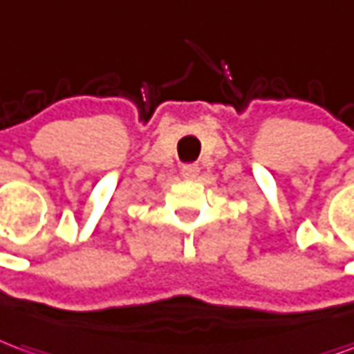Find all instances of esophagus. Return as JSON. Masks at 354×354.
Returning <instances> with one entry per match:
<instances>
[{"mask_svg":"<svg viewBox=\"0 0 354 354\" xmlns=\"http://www.w3.org/2000/svg\"><path fill=\"white\" fill-rule=\"evenodd\" d=\"M199 174V165H185V167H182V176L184 178H195Z\"/></svg>","mask_w":354,"mask_h":354,"instance_id":"esophagus-1","label":"esophagus"}]
</instances>
